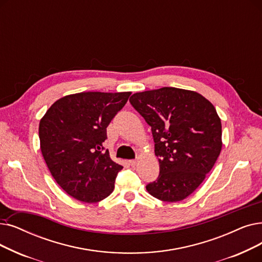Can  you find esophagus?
Instances as JSON below:
<instances>
[{"label": "esophagus", "mask_w": 262, "mask_h": 262, "mask_svg": "<svg viewBox=\"0 0 262 262\" xmlns=\"http://www.w3.org/2000/svg\"><path fill=\"white\" fill-rule=\"evenodd\" d=\"M128 163H129V165H130L132 167H135L136 165H137L138 161H137V159H130V161H129Z\"/></svg>", "instance_id": "obj_1"}]
</instances>
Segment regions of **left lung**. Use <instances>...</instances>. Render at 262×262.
Masks as SVG:
<instances>
[{
	"instance_id": "8db88e82",
	"label": "left lung",
	"mask_w": 262,
	"mask_h": 262,
	"mask_svg": "<svg viewBox=\"0 0 262 262\" xmlns=\"http://www.w3.org/2000/svg\"><path fill=\"white\" fill-rule=\"evenodd\" d=\"M129 101L151 126L159 162V176L146 190L162 201L185 199L220 156L222 123L216 109L194 91L168 86L135 93Z\"/></svg>"
}]
</instances>
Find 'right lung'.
Here are the masks:
<instances>
[{
    "mask_svg": "<svg viewBox=\"0 0 262 262\" xmlns=\"http://www.w3.org/2000/svg\"><path fill=\"white\" fill-rule=\"evenodd\" d=\"M130 92L67 95L39 122L40 150L54 180L70 196L88 203L108 197L122 166L105 150L107 127Z\"/></svg>",
    "mask_w": 262,
    "mask_h": 262,
    "instance_id": "obj_1",
    "label": "right lung"
}]
</instances>
